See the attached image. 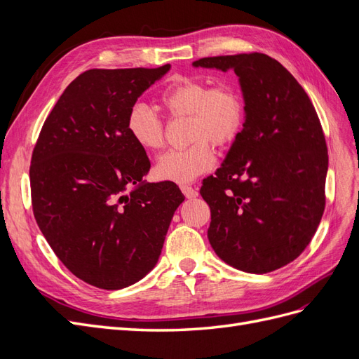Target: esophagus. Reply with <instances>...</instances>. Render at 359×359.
<instances>
[{
	"instance_id": "obj_1",
	"label": "esophagus",
	"mask_w": 359,
	"mask_h": 359,
	"mask_svg": "<svg viewBox=\"0 0 359 359\" xmlns=\"http://www.w3.org/2000/svg\"><path fill=\"white\" fill-rule=\"evenodd\" d=\"M180 189H181V191L184 193V196L189 198V199H191V198H196V196H198V190H196V189H193L191 186H187V184H181Z\"/></svg>"
}]
</instances>
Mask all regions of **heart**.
<instances>
[{"label":"heart","instance_id":"obj_1","mask_svg":"<svg viewBox=\"0 0 359 359\" xmlns=\"http://www.w3.org/2000/svg\"><path fill=\"white\" fill-rule=\"evenodd\" d=\"M160 104L172 118H189L190 147L170 149L157 158L156 177L165 181L187 182L214 165L212 145L224 147L240 135L245 106L241 90L232 82L205 81L177 76L160 94ZM127 132L145 151L165 145V126L147 104L137 103L127 115Z\"/></svg>","mask_w":359,"mask_h":359}]
</instances>
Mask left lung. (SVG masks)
Wrapping results in <instances>:
<instances>
[{
    "mask_svg": "<svg viewBox=\"0 0 359 359\" xmlns=\"http://www.w3.org/2000/svg\"><path fill=\"white\" fill-rule=\"evenodd\" d=\"M194 67L232 69L245 123L201 194L208 240L227 265L265 274L295 260L325 210L328 149L316 109L298 81L265 53L208 57Z\"/></svg>",
    "mask_w": 359,
    "mask_h": 359,
    "instance_id": "left-lung-1",
    "label": "left lung"
}]
</instances>
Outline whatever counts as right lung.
I'll list each match as a JSON object with an SVG mask.
<instances>
[{
    "mask_svg": "<svg viewBox=\"0 0 359 359\" xmlns=\"http://www.w3.org/2000/svg\"><path fill=\"white\" fill-rule=\"evenodd\" d=\"M170 64L91 69L53 106L32 151V211L43 236L85 283L123 289L157 264L173 212L175 182H145L151 163L127 132V115Z\"/></svg>",
    "mask_w": 359,
    "mask_h": 359,
    "instance_id": "1",
    "label": "right lung"
}]
</instances>
